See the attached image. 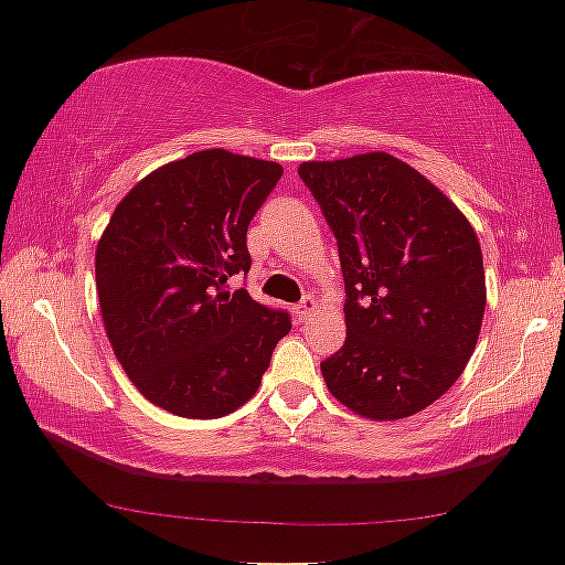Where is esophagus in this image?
<instances>
[{
	"mask_svg": "<svg viewBox=\"0 0 565 565\" xmlns=\"http://www.w3.org/2000/svg\"><path fill=\"white\" fill-rule=\"evenodd\" d=\"M315 307H317V301H315V297H305L297 305V317L299 320H309V317H312V312H315Z\"/></svg>",
	"mask_w": 565,
	"mask_h": 565,
	"instance_id": "1",
	"label": "esophagus"
}]
</instances>
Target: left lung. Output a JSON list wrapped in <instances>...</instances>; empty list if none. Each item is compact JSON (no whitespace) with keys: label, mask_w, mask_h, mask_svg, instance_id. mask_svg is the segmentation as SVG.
Returning <instances> with one entry per match:
<instances>
[{"label":"left lung","mask_w":565,"mask_h":565,"mask_svg":"<svg viewBox=\"0 0 565 565\" xmlns=\"http://www.w3.org/2000/svg\"><path fill=\"white\" fill-rule=\"evenodd\" d=\"M299 177L338 241L348 338L320 363L328 388L371 419L430 407L479 340L481 245L460 210L388 153L309 161Z\"/></svg>","instance_id":"1"}]
</instances>
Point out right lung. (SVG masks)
<instances>
[{
	"label": "right lung",
	"mask_w": 565,
	"mask_h": 565,
	"mask_svg": "<svg viewBox=\"0 0 565 565\" xmlns=\"http://www.w3.org/2000/svg\"><path fill=\"white\" fill-rule=\"evenodd\" d=\"M274 161L200 150L140 181L97 245L107 338L140 394L171 415H230L258 392L291 330L284 309L227 279L250 271V220L279 184Z\"/></svg>",
	"instance_id": "obj_1"
}]
</instances>
